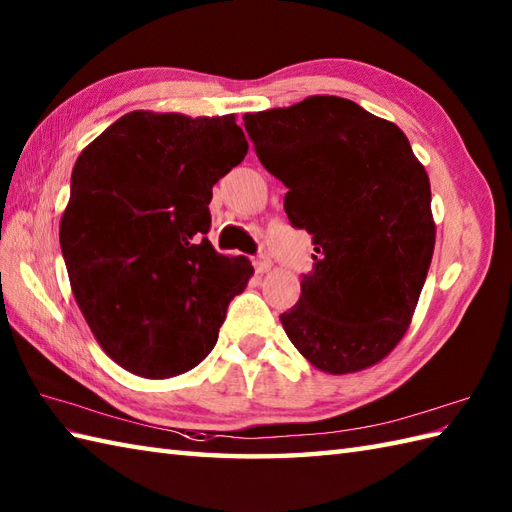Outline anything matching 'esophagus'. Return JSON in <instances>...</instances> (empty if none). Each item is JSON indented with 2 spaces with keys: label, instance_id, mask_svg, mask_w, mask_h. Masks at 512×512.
<instances>
[{
  "label": "esophagus",
  "instance_id": "obj_1",
  "mask_svg": "<svg viewBox=\"0 0 512 512\" xmlns=\"http://www.w3.org/2000/svg\"><path fill=\"white\" fill-rule=\"evenodd\" d=\"M270 264H273V262H270L268 255H259V257L255 259V270H257L259 275H262V273H266V270L270 268Z\"/></svg>",
  "mask_w": 512,
  "mask_h": 512
}]
</instances>
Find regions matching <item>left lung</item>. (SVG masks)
<instances>
[{
	"instance_id": "obj_1",
	"label": "left lung",
	"mask_w": 512,
	"mask_h": 512,
	"mask_svg": "<svg viewBox=\"0 0 512 512\" xmlns=\"http://www.w3.org/2000/svg\"><path fill=\"white\" fill-rule=\"evenodd\" d=\"M244 127L317 253L279 317L288 339L328 374L383 361L409 328L436 246L429 176L407 136L341 96L244 114Z\"/></svg>"
}]
</instances>
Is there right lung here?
<instances>
[{"label": "right lung", "mask_w": 512, "mask_h": 512, "mask_svg": "<svg viewBox=\"0 0 512 512\" xmlns=\"http://www.w3.org/2000/svg\"><path fill=\"white\" fill-rule=\"evenodd\" d=\"M246 151L235 116L129 112L76 158L61 253L92 334L127 372L171 378L213 350L253 266L211 246L209 202Z\"/></svg>", "instance_id": "obj_1"}]
</instances>
